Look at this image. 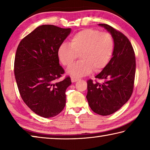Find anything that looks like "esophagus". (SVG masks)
Returning <instances> with one entry per match:
<instances>
[{
    "label": "esophagus",
    "instance_id": "34e87169",
    "mask_svg": "<svg viewBox=\"0 0 150 150\" xmlns=\"http://www.w3.org/2000/svg\"><path fill=\"white\" fill-rule=\"evenodd\" d=\"M71 81H72L73 83H74V82H76V81H79V79L77 78V77H71Z\"/></svg>",
    "mask_w": 150,
    "mask_h": 150
}]
</instances>
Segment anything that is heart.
<instances>
[{
  "label": "heart",
  "instance_id": "1",
  "mask_svg": "<svg viewBox=\"0 0 150 150\" xmlns=\"http://www.w3.org/2000/svg\"><path fill=\"white\" fill-rule=\"evenodd\" d=\"M115 50V42L111 34L97 30L87 28L76 33L71 38L70 44L63 43L57 55L62 64L70 67L77 59L81 60L71 66L68 73L81 77L103 70L108 64Z\"/></svg>",
  "mask_w": 150,
  "mask_h": 150
}]
</instances>
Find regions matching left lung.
<instances>
[{
    "label": "left lung",
    "instance_id": "obj_1",
    "mask_svg": "<svg viewBox=\"0 0 150 150\" xmlns=\"http://www.w3.org/2000/svg\"><path fill=\"white\" fill-rule=\"evenodd\" d=\"M111 34L115 42L112 57L95 78L103 83L87 81L88 105L94 112L102 116L115 113L130 99L133 93L136 73L135 53L125 35L113 27L99 24Z\"/></svg>",
    "mask_w": 150,
    "mask_h": 150
}]
</instances>
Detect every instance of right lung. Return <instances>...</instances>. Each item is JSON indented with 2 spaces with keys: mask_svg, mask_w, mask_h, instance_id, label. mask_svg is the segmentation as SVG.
<instances>
[{
  "mask_svg": "<svg viewBox=\"0 0 150 150\" xmlns=\"http://www.w3.org/2000/svg\"><path fill=\"white\" fill-rule=\"evenodd\" d=\"M71 28L54 25L36 28L20 41L14 59V75L25 104L44 118L57 115L65 106L69 76L57 81L65 71L59 65L58 49Z\"/></svg>",
  "mask_w": 150,
  "mask_h": 150,
  "instance_id": "add662e5",
  "label": "right lung"
}]
</instances>
